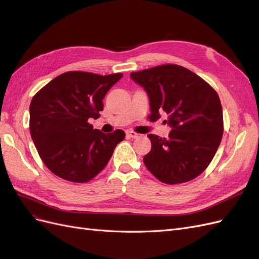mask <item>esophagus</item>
I'll use <instances>...</instances> for the list:
<instances>
[{"mask_svg":"<svg viewBox=\"0 0 259 259\" xmlns=\"http://www.w3.org/2000/svg\"><path fill=\"white\" fill-rule=\"evenodd\" d=\"M126 135H127L128 138H131V139H138L141 136V135H139V133L132 131V130H127L126 131Z\"/></svg>","mask_w":259,"mask_h":259,"instance_id":"1","label":"esophagus"}]
</instances>
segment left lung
Listing matches in <instances>:
<instances>
[{"label": "left lung", "mask_w": 259, "mask_h": 259, "mask_svg": "<svg viewBox=\"0 0 259 259\" xmlns=\"http://www.w3.org/2000/svg\"><path fill=\"white\" fill-rule=\"evenodd\" d=\"M149 98V119L168 115L169 138L148 135L152 149L144 163L165 184L196 179L210 164L221 144L224 121L218 93L194 72L178 64H162L130 74Z\"/></svg>", "instance_id": "1"}]
</instances>
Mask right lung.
Segmentation results:
<instances>
[{
  "instance_id": "add662e5",
  "label": "right lung",
  "mask_w": 259,
  "mask_h": 259,
  "mask_svg": "<svg viewBox=\"0 0 259 259\" xmlns=\"http://www.w3.org/2000/svg\"><path fill=\"white\" fill-rule=\"evenodd\" d=\"M121 73L99 75L72 71L49 81L30 104V132L38 155L57 177L86 183L101 172L126 135L102 133L89 118H99L105 95Z\"/></svg>"
}]
</instances>
